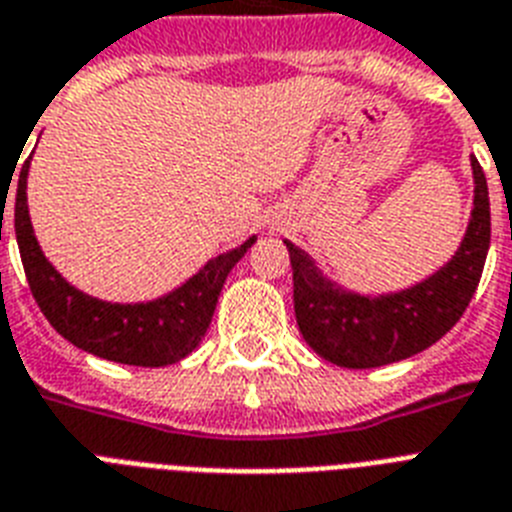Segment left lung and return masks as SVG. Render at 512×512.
<instances>
[{"label":"left lung","mask_w":512,"mask_h":512,"mask_svg":"<svg viewBox=\"0 0 512 512\" xmlns=\"http://www.w3.org/2000/svg\"><path fill=\"white\" fill-rule=\"evenodd\" d=\"M473 210L458 252L442 268L402 292L357 294L323 276L315 260L289 239L294 315L305 342L342 368H378L439 342L465 313L484 270L492 218L484 170L473 157Z\"/></svg>","instance_id":"8db88e82"}]
</instances>
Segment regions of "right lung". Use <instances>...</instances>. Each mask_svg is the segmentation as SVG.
I'll use <instances>...</instances> for the list:
<instances>
[{
  "label": "right lung",
  "instance_id": "add662e5",
  "mask_svg": "<svg viewBox=\"0 0 512 512\" xmlns=\"http://www.w3.org/2000/svg\"><path fill=\"white\" fill-rule=\"evenodd\" d=\"M28 168L31 162L26 160L15 197V236L33 299L57 328V334L89 355L141 368L173 365L197 350L213 321L226 276L257 236H249L236 249L207 260L205 268H199L186 284L162 297L134 305L105 302L68 284L41 252L28 215Z\"/></svg>",
  "mask_w": 512,
  "mask_h": 512
}]
</instances>
